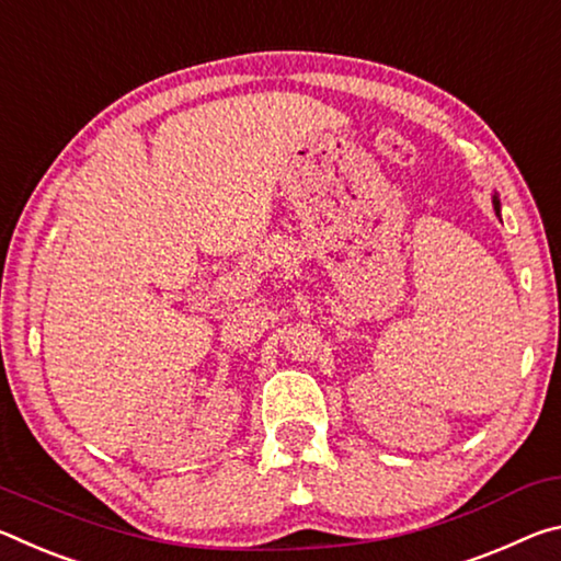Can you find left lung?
Instances as JSON below:
<instances>
[{"label":"left lung","instance_id":"8db88e82","mask_svg":"<svg viewBox=\"0 0 561 561\" xmlns=\"http://www.w3.org/2000/svg\"><path fill=\"white\" fill-rule=\"evenodd\" d=\"M492 206H494V214H497V216H500V196H497V194H494V196H492Z\"/></svg>","mask_w":561,"mask_h":561}]
</instances>
